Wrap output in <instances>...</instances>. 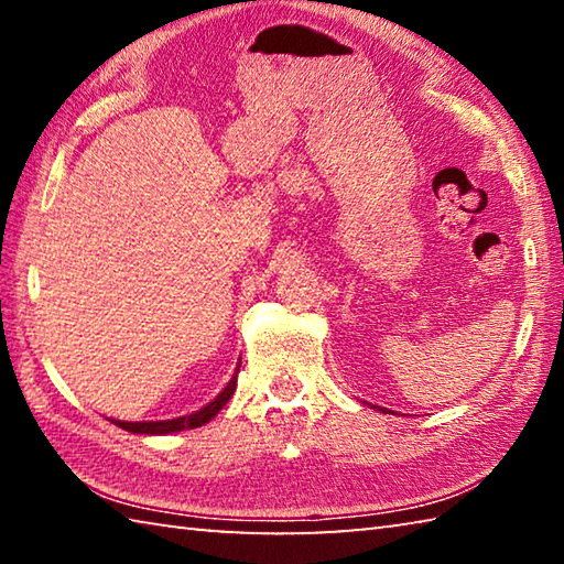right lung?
Listing matches in <instances>:
<instances>
[{
  "mask_svg": "<svg viewBox=\"0 0 564 564\" xmlns=\"http://www.w3.org/2000/svg\"><path fill=\"white\" fill-rule=\"evenodd\" d=\"M238 370H241V366L236 368L234 378L228 380V386L221 390V393H218L212 403H206L202 410H196V413L181 415L174 420H147V423H127V420H111V423L123 427V431H129V433H137V435H169V433H178V431H191V427H202L204 423H208V420L216 417L218 410H221L228 403V398L234 395Z\"/></svg>",
  "mask_w": 564,
  "mask_h": 564,
  "instance_id": "1",
  "label": "right lung"
}]
</instances>
